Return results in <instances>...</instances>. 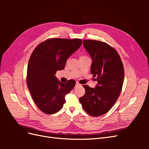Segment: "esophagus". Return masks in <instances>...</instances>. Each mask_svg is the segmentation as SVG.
<instances>
[{
    "instance_id": "esophagus-1",
    "label": "esophagus",
    "mask_w": 149,
    "mask_h": 149,
    "mask_svg": "<svg viewBox=\"0 0 149 149\" xmlns=\"http://www.w3.org/2000/svg\"><path fill=\"white\" fill-rule=\"evenodd\" d=\"M81 86V84L78 83V82H76V86H75L76 87H78V86Z\"/></svg>"
}]
</instances>
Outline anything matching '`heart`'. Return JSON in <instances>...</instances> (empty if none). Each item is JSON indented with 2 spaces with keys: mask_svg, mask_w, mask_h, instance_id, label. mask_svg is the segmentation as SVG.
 Segmentation results:
<instances>
[{
  "mask_svg": "<svg viewBox=\"0 0 149 149\" xmlns=\"http://www.w3.org/2000/svg\"><path fill=\"white\" fill-rule=\"evenodd\" d=\"M81 57H86V56H81Z\"/></svg>",
  "mask_w": 149,
  "mask_h": 149,
  "instance_id": "obj_1",
  "label": "heart"
}]
</instances>
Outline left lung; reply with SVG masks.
Returning a JSON list of instances; mask_svg holds the SVG:
<instances>
[{"instance_id": "left-lung-1", "label": "left lung", "mask_w": 149, "mask_h": 149, "mask_svg": "<svg viewBox=\"0 0 149 149\" xmlns=\"http://www.w3.org/2000/svg\"><path fill=\"white\" fill-rule=\"evenodd\" d=\"M83 45L92 58L91 73L97 84L95 88L83 85L85 94L79 102L89 115L97 117L109 111L118 99L124 83V66L118 53L107 43L84 40Z\"/></svg>"}]
</instances>
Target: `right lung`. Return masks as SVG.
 I'll list each match as a JSON object with an SVG mask.
<instances>
[{
  "label": "right lung",
  "mask_w": 149,
  "mask_h": 149,
  "mask_svg": "<svg viewBox=\"0 0 149 149\" xmlns=\"http://www.w3.org/2000/svg\"><path fill=\"white\" fill-rule=\"evenodd\" d=\"M82 40L49 38L40 43L29 61L26 84L36 106L47 114H55L63 106L65 96L74 87V79L61 83L55 76L62 70L68 58L81 47Z\"/></svg>",
  "instance_id": "obj_1"
}]
</instances>
